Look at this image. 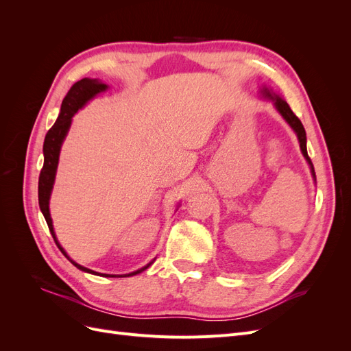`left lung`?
<instances>
[{"mask_svg":"<svg viewBox=\"0 0 351 351\" xmlns=\"http://www.w3.org/2000/svg\"><path fill=\"white\" fill-rule=\"evenodd\" d=\"M263 92H265V95H267L268 98H271V99L274 101L275 107H277V110L280 111V114L284 117L285 121L291 125V129L297 133V137H299L300 149H302V152H303V156L307 159V162H309V165H311V168H312V174H313V177L316 178L313 164H312V161H311L309 155H307V149H306V132H304V127H303L302 121L299 120V117H297V115L291 111L290 105L287 104L284 99H281L280 97H277V95H271V92H269L268 89H263Z\"/></svg>","mask_w":351,"mask_h":351,"instance_id":"8db88e82","label":"left lung"}]
</instances>
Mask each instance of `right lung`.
<instances>
[{
    "mask_svg": "<svg viewBox=\"0 0 351 351\" xmlns=\"http://www.w3.org/2000/svg\"><path fill=\"white\" fill-rule=\"evenodd\" d=\"M108 86L104 84L102 82L97 80V79H82L79 82H76L71 86V89L67 92L66 98L62 99L61 104V112L58 115L57 121L54 123V125L51 127L48 130L47 136H45V142H44V167L40 169L39 174V183H38V199H39V208L42 210V214L45 217V221L48 224V228L51 231L52 237L56 240V244L58 246V249L61 250V253H64V256L67 259H70L64 249H62L54 234V228H52V219L49 215V195L52 190V184H54V178H56V171H57V165H58V155H60V149H61V143L64 141V137L69 132V127L71 124V117L79 111V108H82L84 104H86L89 99H92L95 95H98L99 92L105 90ZM71 261V259H70ZM154 262V261H152ZM151 262V263H152ZM71 263L74 267H77L79 269L89 272V274H95V275H101V277H117V275H107V274H98L95 271H90L88 268L82 267V265H77L76 262ZM147 263L146 267L137 269L132 274H127L124 277H132V275L139 274L142 271H145L146 268H149ZM119 277H123V275H119Z\"/></svg>",
    "mask_w": 351,
    "mask_h": 351,
    "instance_id": "add662e5",
    "label": "right lung"
}]
</instances>
